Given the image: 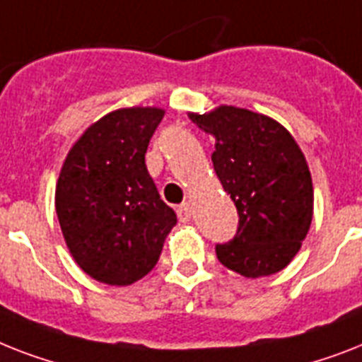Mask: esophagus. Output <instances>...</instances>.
Here are the masks:
<instances>
[{
    "instance_id": "1",
    "label": "esophagus",
    "mask_w": 362,
    "mask_h": 362,
    "mask_svg": "<svg viewBox=\"0 0 362 362\" xmlns=\"http://www.w3.org/2000/svg\"><path fill=\"white\" fill-rule=\"evenodd\" d=\"M176 214H178V219H180L182 223L189 221L191 214H193L189 202H184V204H180V206H178V210H176Z\"/></svg>"
}]
</instances>
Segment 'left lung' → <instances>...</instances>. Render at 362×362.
<instances>
[{"label":"left lung","instance_id":"left-lung-1","mask_svg":"<svg viewBox=\"0 0 362 362\" xmlns=\"http://www.w3.org/2000/svg\"><path fill=\"white\" fill-rule=\"evenodd\" d=\"M189 119L216 137L214 169L240 216L236 236L216 245L219 262L249 279L281 272L313 221V178L303 152L277 120L242 107L219 105Z\"/></svg>","mask_w":362,"mask_h":362}]
</instances>
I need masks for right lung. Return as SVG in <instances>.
I'll list each match as a JSON object with an SVG mask.
<instances>
[{"instance_id":"add662e5","label":"right lung","mask_w":362,"mask_h":362,"mask_svg":"<svg viewBox=\"0 0 362 362\" xmlns=\"http://www.w3.org/2000/svg\"><path fill=\"white\" fill-rule=\"evenodd\" d=\"M165 111L107 113L76 141L55 189V210L70 255L87 275L126 286L156 266L176 214L161 201L145 154Z\"/></svg>"}]
</instances>
